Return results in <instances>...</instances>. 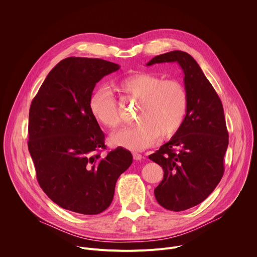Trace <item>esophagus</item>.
Segmentation results:
<instances>
[{"mask_svg":"<svg viewBox=\"0 0 257 257\" xmlns=\"http://www.w3.org/2000/svg\"><path fill=\"white\" fill-rule=\"evenodd\" d=\"M143 157L140 155V154H137V153H133V159L135 161H140Z\"/></svg>","mask_w":257,"mask_h":257,"instance_id":"esophagus-1","label":"esophagus"}]
</instances>
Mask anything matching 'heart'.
Masks as SVG:
<instances>
[{
    "label": "heart",
    "instance_id": "obj_1",
    "mask_svg": "<svg viewBox=\"0 0 257 257\" xmlns=\"http://www.w3.org/2000/svg\"><path fill=\"white\" fill-rule=\"evenodd\" d=\"M117 87L138 100L135 112L138 122L113 133L111 141L114 145L143 151L153 145L159 135L168 137L176 133L184 122L188 94L180 81L164 80L158 75L140 72L120 79ZM89 112L104 127L115 128L120 123L117 100L105 87L98 88L90 96Z\"/></svg>",
    "mask_w": 257,
    "mask_h": 257
}]
</instances>
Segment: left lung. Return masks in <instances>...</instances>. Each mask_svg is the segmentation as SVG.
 Here are the masks:
<instances>
[{"label": "left lung", "mask_w": 257, "mask_h": 257, "mask_svg": "<svg viewBox=\"0 0 257 257\" xmlns=\"http://www.w3.org/2000/svg\"><path fill=\"white\" fill-rule=\"evenodd\" d=\"M174 62L184 73L186 116L170 141L149 158L164 170V179L155 189L157 201L168 210L181 211L202 202L221 181L229 135L222 101L189 54L169 52L146 66Z\"/></svg>", "instance_id": "8db88e82"}]
</instances>
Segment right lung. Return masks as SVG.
I'll return each instance as SVG.
<instances>
[{
	"mask_svg": "<svg viewBox=\"0 0 257 257\" xmlns=\"http://www.w3.org/2000/svg\"><path fill=\"white\" fill-rule=\"evenodd\" d=\"M120 69L101 59L70 57L48 74L29 109L28 150L44 192L59 206L98 214L132 164L123 148L101 157L104 134L89 112L95 84Z\"/></svg>",
	"mask_w": 257,
	"mask_h": 257,
	"instance_id": "obj_1",
	"label": "right lung"
}]
</instances>
